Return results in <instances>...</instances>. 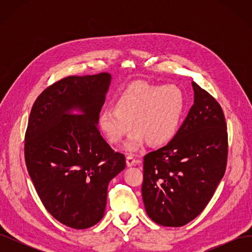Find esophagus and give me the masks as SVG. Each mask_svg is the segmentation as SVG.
<instances>
[{
	"label": "esophagus",
	"mask_w": 252,
	"mask_h": 252,
	"mask_svg": "<svg viewBox=\"0 0 252 252\" xmlns=\"http://www.w3.org/2000/svg\"><path fill=\"white\" fill-rule=\"evenodd\" d=\"M140 163H141L140 159L134 158V157L132 155H129L126 158V164H127L128 167H131V166H134V165H139Z\"/></svg>",
	"instance_id": "esophagus-1"
}]
</instances>
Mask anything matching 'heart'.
<instances>
[{"label":"heart","instance_id":"1","mask_svg":"<svg viewBox=\"0 0 252 252\" xmlns=\"http://www.w3.org/2000/svg\"><path fill=\"white\" fill-rule=\"evenodd\" d=\"M184 107V94L178 86L138 82L122 91L114 107L98 114L97 125L112 144H119L133 127L124 148L136 152L147 141L154 146L170 142L178 131Z\"/></svg>","mask_w":252,"mask_h":252}]
</instances>
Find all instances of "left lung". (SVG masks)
I'll return each mask as SVG.
<instances>
[{
  "label": "left lung",
  "mask_w": 252,
  "mask_h": 252,
  "mask_svg": "<svg viewBox=\"0 0 252 252\" xmlns=\"http://www.w3.org/2000/svg\"><path fill=\"white\" fill-rule=\"evenodd\" d=\"M194 101L173 139L144 158L142 196L148 217L181 227L204 210L226 169L228 136L220 104L192 82Z\"/></svg>",
  "instance_id": "obj_1"
}]
</instances>
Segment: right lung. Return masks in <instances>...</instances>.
I'll return each instance as SVG.
<instances>
[{"label":"right lung","mask_w":252,"mask_h":252,"mask_svg":"<svg viewBox=\"0 0 252 252\" xmlns=\"http://www.w3.org/2000/svg\"><path fill=\"white\" fill-rule=\"evenodd\" d=\"M110 83L106 72L67 77L45 89L30 112L28 173L45 208L74 229L100 222L109 182L126 166L97 128Z\"/></svg>","instance_id":"obj_1"}]
</instances>
